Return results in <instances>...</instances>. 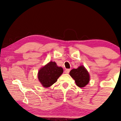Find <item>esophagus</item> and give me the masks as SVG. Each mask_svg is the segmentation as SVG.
Wrapping results in <instances>:
<instances>
[{
	"label": "esophagus",
	"mask_w": 121,
	"mask_h": 121,
	"mask_svg": "<svg viewBox=\"0 0 121 121\" xmlns=\"http://www.w3.org/2000/svg\"><path fill=\"white\" fill-rule=\"evenodd\" d=\"M70 69H66V70H65V73H66V74H68V73H69V72H70Z\"/></svg>",
	"instance_id": "1"
}]
</instances>
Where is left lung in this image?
I'll return each instance as SVG.
<instances>
[{"instance_id": "1", "label": "left lung", "mask_w": 121, "mask_h": 121, "mask_svg": "<svg viewBox=\"0 0 121 121\" xmlns=\"http://www.w3.org/2000/svg\"><path fill=\"white\" fill-rule=\"evenodd\" d=\"M69 74L75 80L76 85L80 87H84L90 81L89 73L83 65L79 66L77 69H72Z\"/></svg>"}]
</instances>
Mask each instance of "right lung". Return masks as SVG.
Instances as JSON below:
<instances>
[{
    "mask_svg": "<svg viewBox=\"0 0 121 121\" xmlns=\"http://www.w3.org/2000/svg\"><path fill=\"white\" fill-rule=\"evenodd\" d=\"M63 72L62 67H58L55 62L51 61L39 69L38 78L43 86L48 87L57 82Z\"/></svg>",
    "mask_w": 121,
    "mask_h": 121,
    "instance_id": "1",
    "label": "right lung"
}]
</instances>
